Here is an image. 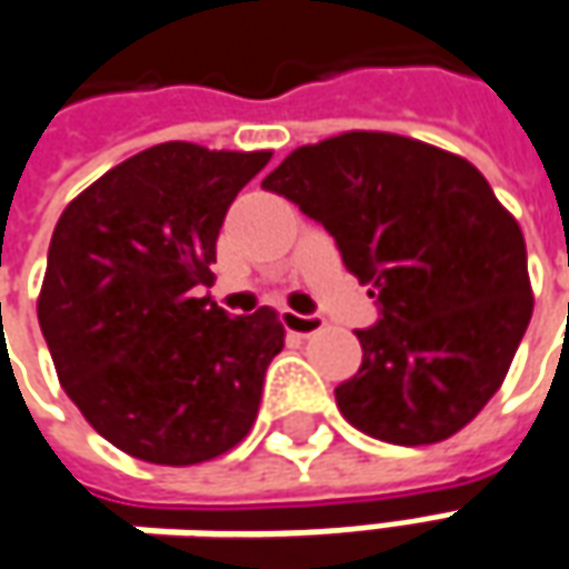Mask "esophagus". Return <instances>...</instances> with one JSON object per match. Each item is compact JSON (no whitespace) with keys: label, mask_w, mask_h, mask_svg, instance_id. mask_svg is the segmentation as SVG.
<instances>
[{"label":"esophagus","mask_w":569,"mask_h":569,"mask_svg":"<svg viewBox=\"0 0 569 569\" xmlns=\"http://www.w3.org/2000/svg\"><path fill=\"white\" fill-rule=\"evenodd\" d=\"M280 323L289 333H296V337H315V333L323 330L321 315H299V311H289V308L280 311Z\"/></svg>","instance_id":"obj_1"}]
</instances>
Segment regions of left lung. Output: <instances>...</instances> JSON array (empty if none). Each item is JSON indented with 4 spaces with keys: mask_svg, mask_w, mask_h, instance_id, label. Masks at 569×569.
<instances>
[{
    "mask_svg": "<svg viewBox=\"0 0 569 569\" xmlns=\"http://www.w3.org/2000/svg\"><path fill=\"white\" fill-rule=\"evenodd\" d=\"M261 186L321 223L378 299L337 406L400 447L457 435L495 397L532 318L526 242L479 169L387 131L292 150Z\"/></svg>",
    "mask_w": 569,
    "mask_h": 569,
    "instance_id": "obj_1",
    "label": "left lung"
}]
</instances>
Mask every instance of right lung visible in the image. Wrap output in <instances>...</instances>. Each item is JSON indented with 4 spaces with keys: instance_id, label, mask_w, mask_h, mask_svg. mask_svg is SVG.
<instances>
[{
    "instance_id": "add662e5",
    "label": "right lung",
    "mask_w": 569,
    "mask_h": 569,
    "mask_svg": "<svg viewBox=\"0 0 569 569\" xmlns=\"http://www.w3.org/2000/svg\"><path fill=\"white\" fill-rule=\"evenodd\" d=\"M267 160L167 141L100 176L52 229L40 330L71 402L128 457L213 460L258 416L283 323L273 308L229 318L194 289L213 280L226 210Z\"/></svg>"
}]
</instances>
